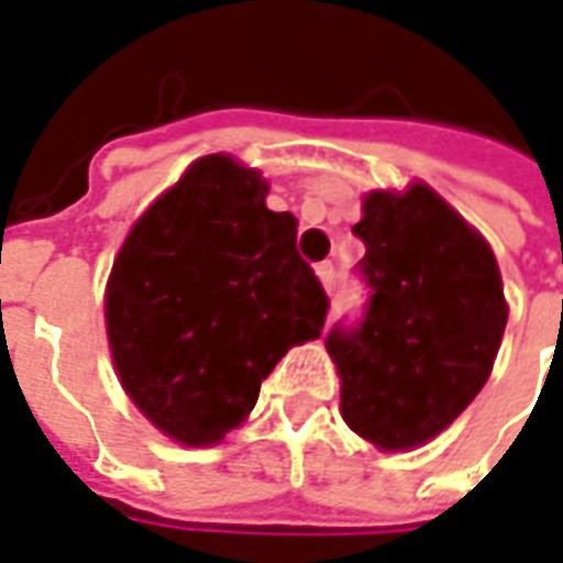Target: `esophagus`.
I'll return each instance as SVG.
<instances>
[{"mask_svg": "<svg viewBox=\"0 0 563 563\" xmlns=\"http://www.w3.org/2000/svg\"><path fill=\"white\" fill-rule=\"evenodd\" d=\"M316 275H319V282H322L328 294H331V290H334V282H338L334 263H319V266H316Z\"/></svg>", "mask_w": 563, "mask_h": 563, "instance_id": "1", "label": "esophagus"}]
</instances>
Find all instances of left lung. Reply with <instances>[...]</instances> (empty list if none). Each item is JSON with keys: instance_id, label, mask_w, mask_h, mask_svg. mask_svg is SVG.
Segmentation results:
<instances>
[{"instance_id": "obj_1", "label": "left lung", "mask_w": 563, "mask_h": 563, "mask_svg": "<svg viewBox=\"0 0 563 563\" xmlns=\"http://www.w3.org/2000/svg\"><path fill=\"white\" fill-rule=\"evenodd\" d=\"M365 316L325 338L341 415L387 452L421 446L465 412L493 372L508 307L499 263L433 188L372 191L353 225Z\"/></svg>"}]
</instances>
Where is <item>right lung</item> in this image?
<instances>
[{
  "label": "right lung",
  "instance_id": "1",
  "mask_svg": "<svg viewBox=\"0 0 563 563\" xmlns=\"http://www.w3.org/2000/svg\"><path fill=\"white\" fill-rule=\"evenodd\" d=\"M225 154L185 169L132 225L104 290L123 390L157 431L213 446L256 406L297 343L322 334L328 297L297 254V220Z\"/></svg>",
  "mask_w": 563,
  "mask_h": 563
}]
</instances>
